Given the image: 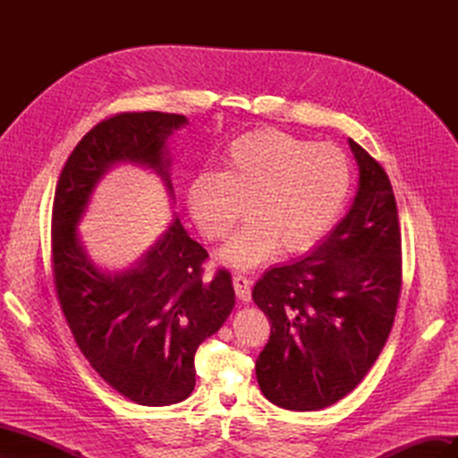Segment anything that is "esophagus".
Returning <instances> with one entry per match:
<instances>
[{"mask_svg": "<svg viewBox=\"0 0 458 458\" xmlns=\"http://www.w3.org/2000/svg\"><path fill=\"white\" fill-rule=\"evenodd\" d=\"M233 286H234V293H237L239 300L250 301V298H252V293H250L252 281L250 279H246L244 275H234L233 276Z\"/></svg>", "mask_w": 458, "mask_h": 458, "instance_id": "1", "label": "esophagus"}]
</instances>
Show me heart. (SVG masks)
<instances>
[{"label": "heart", "mask_w": 458, "mask_h": 458, "mask_svg": "<svg viewBox=\"0 0 458 458\" xmlns=\"http://www.w3.org/2000/svg\"><path fill=\"white\" fill-rule=\"evenodd\" d=\"M348 157L283 130H258L229 143L221 172H204L187 189L191 217L206 239L224 241L246 214L252 219L221 252L233 267H254L279 246L301 254L321 242L350 200Z\"/></svg>", "instance_id": "b5f03b06"}]
</instances>
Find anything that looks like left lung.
<instances>
[{
    "label": "left lung",
    "mask_w": 458,
    "mask_h": 458,
    "mask_svg": "<svg viewBox=\"0 0 458 458\" xmlns=\"http://www.w3.org/2000/svg\"><path fill=\"white\" fill-rule=\"evenodd\" d=\"M359 187L350 212L306 258L252 290L271 336L256 377L273 405L318 411L365 378L390 336L401 293V231L390 179L350 140Z\"/></svg>",
    "instance_id": "1"
}]
</instances>
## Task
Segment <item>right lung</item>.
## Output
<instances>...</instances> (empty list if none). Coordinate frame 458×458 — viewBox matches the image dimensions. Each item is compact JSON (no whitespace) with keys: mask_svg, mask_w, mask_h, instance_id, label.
<instances>
[{"mask_svg":"<svg viewBox=\"0 0 458 458\" xmlns=\"http://www.w3.org/2000/svg\"><path fill=\"white\" fill-rule=\"evenodd\" d=\"M187 118L122 113L91 128L68 157L53 200V279L80 352L133 403L164 407L195 390V353L234 308L231 275L202 279L204 248L177 217L133 267L95 266L78 237L93 191L120 162L155 172L174 199L168 137Z\"/></svg>","mask_w":458,"mask_h":458,"instance_id":"add662e5","label":"right lung"}]
</instances>
